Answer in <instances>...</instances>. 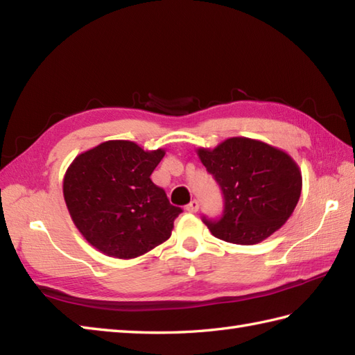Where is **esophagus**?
Here are the masks:
<instances>
[{"mask_svg": "<svg viewBox=\"0 0 355 355\" xmlns=\"http://www.w3.org/2000/svg\"><path fill=\"white\" fill-rule=\"evenodd\" d=\"M198 207H200L198 200H192L191 203L186 206V211H187V212H197V211H198Z\"/></svg>", "mask_w": 355, "mask_h": 355, "instance_id": "esophagus-1", "label": "esophagus"}]
</instances>
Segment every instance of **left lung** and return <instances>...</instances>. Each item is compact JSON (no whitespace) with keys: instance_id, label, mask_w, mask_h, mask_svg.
I'll return each instance as SVG.
<instances>
[{"instance_id":"left-lung-1","label":"left lung","mask_w":355,"mask_h":355,"mask_svg":"<svg viewBox=\"0 0 355 355\" xmlns=\"http://www.w3.org/2000/svg\"><path fill=\"white\" fill-rule=\"evenodd\" d=\"M197 154L223 193L218 220L203 217L212 235L255 245L286 223L302 193V172L286 152L245 137L227 138Z\"/></svg>"}]
</instances>
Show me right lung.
<instances>
[{"instance_id":"1","label":"right lung","mask_w":355,"mask_h":355,"mask_svg":"<svg viewBox=\"0 0 355 355\" xmlns=\"http://www.w3.org/2000/svg\"><path fill=\"white\" fill-rule=\"evenodd\" d=\"M163 149L110 140L76 157L66 171L62 193L83 237L100 252L135 259L171 237L182 209L150 180Z\"/></svg>"}]
</instances>
